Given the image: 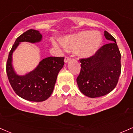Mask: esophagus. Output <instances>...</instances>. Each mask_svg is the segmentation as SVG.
Segmentation results:
<instances>
[{
    "instance_id": "34e87169",
    "label": "esophagus",
    "mask_w": 133,
    "mask_h": 133,
    "mask_svg": "<svg viewBox=\"0 0 133 133\" xmlns=\"http://www.w3.org/2000/svg\"><path fill=\"white\" fill-rule=\"evenodd\" d=\"M69 61H70L69 57H68V56L65 57V58H64V62H65V63H68V62Z\"/></svg>"
}]
</instances>
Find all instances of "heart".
<instances>
[{
	"label": "heart",
	"instance_id": "b5f03b06",
	"mask_svg": "<svg viewBox=\"0 0 133 133\" xmlns=\"http://www.w3.org/2000/svg\"><path fill=\"white\" fill-rule=\"evenodd\" d=\"M103 43L102 35L98 31H83L68 35L60 39V44L65 49L76 51L82 58L94 56Z\"/></svg>",
	"mask_w": 133,
	"mask_h": 133
}]
</instances>
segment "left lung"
Segmentation results:
<instances>
[{
  "label": "left lung",
  "mask_w": 133,
  "mask_h": 133,
  "mask_svg": "<svg viewBox=\"0 0 133 133\" xmlns=\"http://www.w3.org/2000/svg\"><path fill=\"white\" fill-rule=\"evenodd\" d=\"M104 35L111 42L103 45L94 56L80 59L81 70L77 83L81 92L90 98L111 92L121 74V54L116 39L107 31Z\"/></svg>",
  "instance_id": "8db88e82"
}]
</instances>
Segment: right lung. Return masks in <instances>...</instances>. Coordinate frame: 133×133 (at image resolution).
<instances>
[{
  "label": "right lung",
  "instance_id": "right-lung-1",
  "mask_svg": "<svg viewBox=\"0 0 133 133\" xmlns=\"http://www.w3.org/2000/svg\"><path fill=\"white\" fill-rule=\"evenodd\" d=\"M39 31L29 30L17 38L9 52L6 71L14 92L21 98L31 102H43L53 92L57 77L64 64V57H48L39 62L34 70L20 76L12 66V55L20 43H39L42 40Z\"/></svg>",
  "mask_w": 133,
  "mask_h": 133
}]
</instances>
